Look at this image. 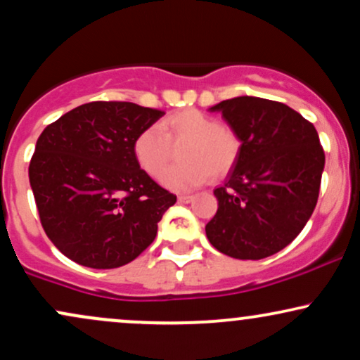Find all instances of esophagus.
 Wrapping results in <instances>:
<instances>
[{
	"label": "esophagus",
	"instance_id": "34e87169",
	"mask_svg": "<svg viewBox=\"0 0 360 360\" xmlns=\"http://www.w3.org/2000/svg\"><path fill=\"white\" fill-rule=\"evenodd\" d=\"M177 201H179V203H191L193 196H188V194H181V196L177 198Z\"/></svg>",
	"mask_w": 360,
	"mask_h": 360
}]
</instances>
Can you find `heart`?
<instances>
[{"label":"heart","mask_w":360,"mask_h":360,"mask_svg":"<svg viewBox=\"0 0 360 360\" xmlns=\"http://www.w3.org/2000/svg\"><path fill=\"white\" fill-rule=\"evenodd\" d=\"M186 143L183 164L167 169L160 181L174 191H191L208 179H221L232 171L240 154V137L233 128L221 125L214 115L188 108L169 115L162 123L143 128L134 140V154L140 167L159 176L172 159V146Z\"/></svg>","instance_id":"1"}]
</instances>
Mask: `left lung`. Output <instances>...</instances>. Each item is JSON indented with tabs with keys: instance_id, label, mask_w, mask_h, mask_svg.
Masks as SVG:
<instances>
[{
	"instance_id": "1",
	"label": "left lung",
	"mask_w": 360,
	"mask_h": 360,
	"mask_svg": "<svg viewBox=\"0 0 360 360\" xmlns=\"http://www.w3.org/2000/svg\"><path fill=\"white\" fill-rule=\"evenodd\" d=\"M240 137L238 160L214 189L206 237L233 259L259 260L289 245L311 217L325 152L307 118L279 101L238 96L210 108Z\"/></svg>"
}]
</instances>
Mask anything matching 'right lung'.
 Returning a JSON list of instances; mask_svg holds the SVG:
<instances>
[{
	"mask_svg": "<svg viewBox=\"0 0 360 360\" xmlns=\"http://www.w3.org/2000/svg\"><path fill=\"white\" fill-rule=\"evenodd\" d=\"M164 111L93 101L45 127L28 177L40 223L65 257L115 269L154 242L176 194L140 169L134 140Z\"/></svg>",
	"mask_w": 360,
	"mask_h": 360,
	"instance_id": "1",
	"label": "right lung"
}]
</instances>
